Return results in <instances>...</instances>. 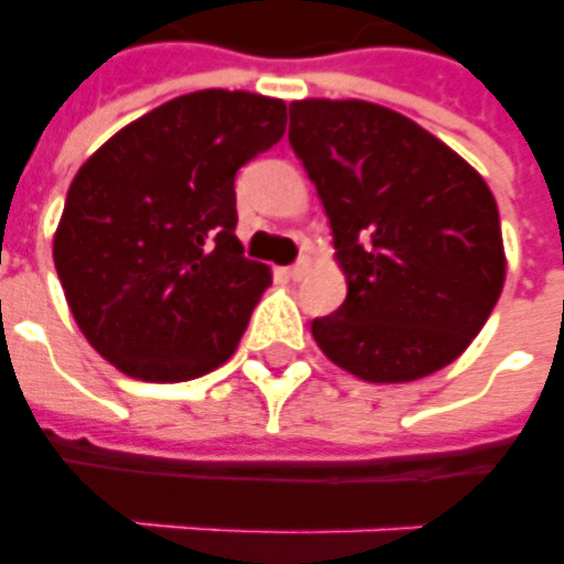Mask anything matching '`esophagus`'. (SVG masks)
<instances>
[{
  "label": "esophagus",
  "instance_id": "34e87169",
  "mask_svg": "<svg viewBox=\"0 0 564 564\" xmlns=\"http://www.w3.org/2000/svg\"><path fill=\"white\" fill-rule=\"evenodd\" d=\"M285 273H289V279H294V282H301L303 275H306V261L291 263V267H289V270H285Z\"/></svg>",
  "mask_w": 564,
  "mask_h": 564
}]
</instances>
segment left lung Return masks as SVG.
<instances>
[{"label":"left lung","mask_w":564,"mask_h":564,"mask_svg":"<svg viewBox=\"0 0 564 564\" xmlns=\"http://www.w3.org/2000/svg\"><path fill=\"white\" fill-rule=\"evenodd\" d=\"M289 142L327 212L346 301L318 349L367 382H410L470 346L505 289L489 185L453 148L361 99L289 106Z\"/></svg>","instance_id":"left-lung-1"}]
</instances>
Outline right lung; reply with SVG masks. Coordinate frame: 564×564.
Wrapping results in <instances>:
<instances>
[{
	"label": "right lung",
	"instance_id": "obj_1",
	"mask_svg": "<svg viewBox=\"0 0 564 564\" xmlns=\"http://www.w3.org/2000/svg\"><path fill=\"white\" fill-rule=\"evenodd\" d=\"M285 102L197 90L123 127L72 178L54 267L106 361L185 382L225 365L270 285L237 239L239 166L282 139Z\"/></svg>",
	"mask_w": 564,
	"mask_h": 564
}]
</instances>
